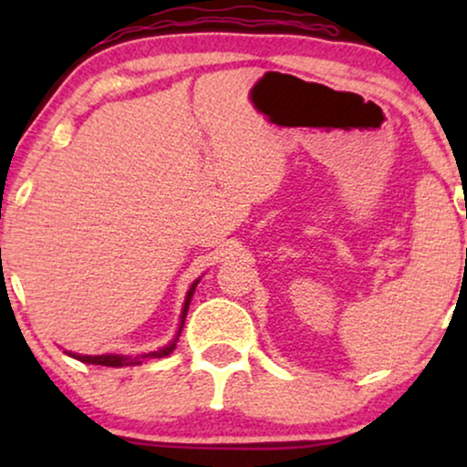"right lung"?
Segmentation results:
<instances>
[{
  "label": "right lung",
  "instance_id": "obj_1",
  "mask_svg": "<svg viewBox=\"0 0 467 467\" xmlns=\"http://www.w3.org/2000/svg\"><path fill=\"white\" fill-rule=\"evenodd\" d=\"M197 286V280L193 283V286H191L189 293H187V299H184V308H182V323H184V317H187V310H189V304H191V297H193V291ZM182 329V325H181ZM178 336H181V331H178ZM176 336V340H178ZM176 340L170 344V347H165L161 350H155V353H144L140 357H123V355H72L74 359H78L82 363H95V366H108V368H123V366H140L144 359H161V357L170 355L171 350L176 348Z\"/></svg>",
  "mask_w": 467,
  "mask_h": 467
}]
</instances>
